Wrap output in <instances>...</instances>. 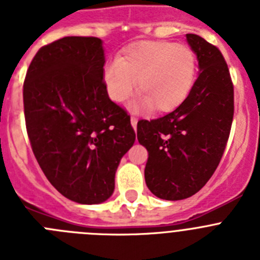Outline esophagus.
<instances>
[{
    "label": "esophagus",
    "mask_w": 260,
    "mask_h": 260,
    "mask_svg": "<svg viewBox=\"0 0 260 260\" xmlns=\"http://www.w3.org/2000/svg\"><path fill=\"white\" fill-rule=\"evenodd\" d=\"M130 121H132V126H133V127H134V130H137L138 118H135V117H132V118H130Z\"/></svg>",
    "instance_id": "obj_1"
}]
</instances>
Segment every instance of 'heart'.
<instances>
[{"label": "heart", "mask_w": 260, "mask_h": 260, "mask_svg": "<svg viewBox=\"0 0 260 260\" xmlns=\"http://www.w3.org/2000/svg\"><path fill=\"white\" fill-rule=\"evenodd\" d=\"M197 74V57L189 45L172 41H144L132 45L104 69V83L114 103L125 102L137 87L139 104L158 112L180 107Z\"/></svg>", "instance_id": "b5f03b06"}]
</instances>
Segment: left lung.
<instances>
[{"label":"left lung","mask_w":260,"mask_h":260,"mask_svg":"<svg viewBox=\"0 0 260 260\" xmlns=\"http://www.w3.org/2000/svg\"><path fill=\"white\" fill-rule=\"evenodd\" d=\"M199 61L198 78L178 108L138 121L139 143L148 151L144 178L157 198L181 201L198 192L219 165L234 114V89L220 49L187 34Z\"/></svg>","instance_id":"left-lung-1"}]
</instances>
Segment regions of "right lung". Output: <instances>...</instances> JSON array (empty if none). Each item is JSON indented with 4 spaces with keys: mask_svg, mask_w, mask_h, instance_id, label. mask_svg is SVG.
Instances as JSON below:
<instances>
[{
    "mask_svg": "<svg viewBox=\"0 0 260 260\" xmlns=\"http://www.w3.org/2000/svg\"><path fill=\"white\" fill-rule=\"evenodd\" d=\"M102 40L66 36L38 50L23 83L26 128L41 171L63 197L107 201L134 144L130 116L108 96Z\"/></svg>",
    "mask_w": 260,
    "mask_h": 260,
    "instance_id": "obj_1",
    "label": "right lung"
}]
</instances>
